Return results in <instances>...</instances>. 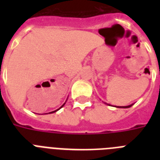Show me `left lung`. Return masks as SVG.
Listing matches in <instances>:
<instances>
[{"label":"left lung","instance_id":"8db88e82","mask_svg":"<svg viewBox=\"0 0 160 160\" xmlns=\"http://www.w3.org/2000/svg\"><path fill=\"white\" fill-rule=\"evenodd\" d=\"M132 106V105H129V106H123V107H119V108H129V107Z\"/></svg>","mask_w":160,"mask_h":160}]
</instances>
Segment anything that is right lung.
I'll use <instances>...</instances> for the list:
<instances>
[{
  "label": "right lung",
  "instance_id": "add662e5",
  "mask_svg": "<svg viewBox=\"0 0 160 160\" xmlns=\"http://www.w3.org/2000/svg\"><path fill=\"white\" fill-rule=\"evenodd\" d=\"M64 105H65V104H64ZM64 105H62V106L60 107V108H62V107H63V106H64ZM58 109H56V110H55V111H52V112H51V113H54V112H55V111H57Z\"/></svg>",
  "mask_w": 160,
  "mask_h": 160
}]
</instances>
